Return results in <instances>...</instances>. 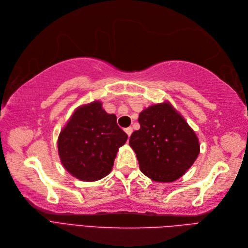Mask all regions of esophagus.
<instances>
[{"mask_svg":"<svg viewBox=\"0 0 248 248\" xmlns=\"http://www.w3.org/2000/svg\"><path fill=\"white\" fill-rule=\"evenodd\" d=\"M124 132H125V133H126V135L129 136V137H130V136H131V135H132V133H133V129H132L131 126H129V127H125V129H124Z\"/></svg>","mask_w":248,"mask_h":248,"instance_id":"esophagus-1","label":"esophagus"}]
</instances>
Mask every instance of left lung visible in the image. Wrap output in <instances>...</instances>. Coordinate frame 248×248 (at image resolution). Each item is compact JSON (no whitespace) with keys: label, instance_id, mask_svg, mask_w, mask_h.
I'll return each mask as SVG.
<instances>
[{"label":"left lung","instance_id":"left-lung-1","mask_svg":"<svg viewBox=\"0 0 248 248\" xmlns=\"http://www.w3.org/2000/svg\"><path fill=\"white\" fill-rule=\"evenodd\" d=\"M140 129L130 138L140 170L158 182L181 177L197 159L199 140L177 111L168 103L156 104L139 114Z\"/></svg>","mask_w":248,"mask_h":248}]
</instances>
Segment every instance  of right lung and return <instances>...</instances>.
<instances>
[{
	"label": "right lung",
	"mask_w": 248,
	"mask_h": 248,
	"mask_svg": "<svg viewBox=\"0 0 248 248\" xmlns=\"http://www.w3.org/2000/svg\"><path fill=\"white\" fill-rule=\"evenodd\" d=\"M127 135L116 116L108 114L97 101L79 107L61 132L58 147L65 169L83 181H95L112 170L118 148Z\"/></svg>",
	"instance_id": "add662e5"
}]
</instances>
